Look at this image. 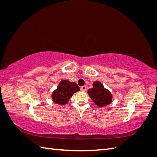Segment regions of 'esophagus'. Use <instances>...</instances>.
<instances>
[{
	"label": "esophagus",
	"instance_id": "obj_1",
	"mask_svg": "<svg viewBox=\"0 0 157 157\" xmlns=\"http://www.w3.org/2000/svg\"><path fill=\"white\" fill-rule=\"evenodd\" d=\"M80 90H81V91H82V92L86 91V87L85 86H81V87H80Z\"/></svg>",
	"mask_w": 157,
	"mask_h": 157
}]
</instances>
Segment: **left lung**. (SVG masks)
<instances>
[{
	"mask_svg": "<svg viewBox=\"0 0 157 157\" xmlns=\"http://www.w3.org/2000/svg\"><path fill=\"white\" fill-rule=\"evenodd\" d=\"M94 87L88 90V94L98 107H103L111 102V94L98 81L94 82Z\"/></svg>",
	"mask_w": 157,
	"mask_h": 157,
	"instance_id": "left-lung-1",
	"label": "left lung"
}]
</instances>
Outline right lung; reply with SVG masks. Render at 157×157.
I'll return each mask as SVG.
<instances>
[{
	"instance_id": "right-lung-1",
	"label": "right lung",
	"mask_w": 157,
	"mask_h": 157,
	"mask_svg": "<svg viewBox=\"0 0 157 157\" xmlns=\"http://www.w3.org/2000/svg\"><path fill=\"white\" fill-rule=\"evenodd\" d=\"M79 87L75 82H70L68 80H62L56 91L52 94L53 101L59 105L67 103L73 94L79 91Z\"/></svg>"
}]
</instances>
